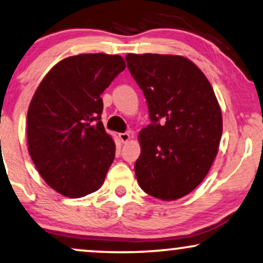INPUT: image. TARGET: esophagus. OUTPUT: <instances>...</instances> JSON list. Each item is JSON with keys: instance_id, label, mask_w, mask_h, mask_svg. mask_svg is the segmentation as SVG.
<instances>
[{"instance_id": "1", "label": "esophagus", "mask_w": 263, "mask_h": 263, "mask_svg": "<svg viewBox=\"0 0 263 263\" xmlns=\"http://www.w3.org/2000/svg\"><path fill=\"white\" fill-rule=\"evenodd\" d=\"M119 136H120V140L122 141L123 143L128 142V141L132 139V135L129 134V133H121V134H119Z\"/></svg>"}]
</instances>
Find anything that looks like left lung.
I'll list each match as a JSON object with an SVG mask.
<instances>
[{"label":"left lung","mask_w":263,"mask_h":263,"mask_svg":"<svg viewBox=\"0 0 263 263\" xmlns=\"http://www.w3.org/2000/svg\"><path fill=\"white\" fill-rule=\"evenodd\" d=\"M125 60L153 122L139 134L136 179L149 196L179 199L203 181L218 153V101L205 74L185 57L129 53Z\"/></svg>","instance_id":"obj_1"}]
</instances>
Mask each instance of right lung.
Wrapping results in <instances>:
<instances>
[{
	"instance_id": "right-lung-1",
	"label": "right lung",
	"mask_w": 263,
	"mask_h": 263,
	"mask_svg": "<svg viewBox=\"0 0 263 263\" xmlns=\"http://www.w3.org/2000/svg\"><path fill=\"white\" fill-rule=\"evenodd\" d=\"M125 68L121 55L85 53L60 60L45 76L27 112L28 152L60 195L81 198L103 185L115 142L101 121V95Z\"/></svg>"
}]
</instances>
